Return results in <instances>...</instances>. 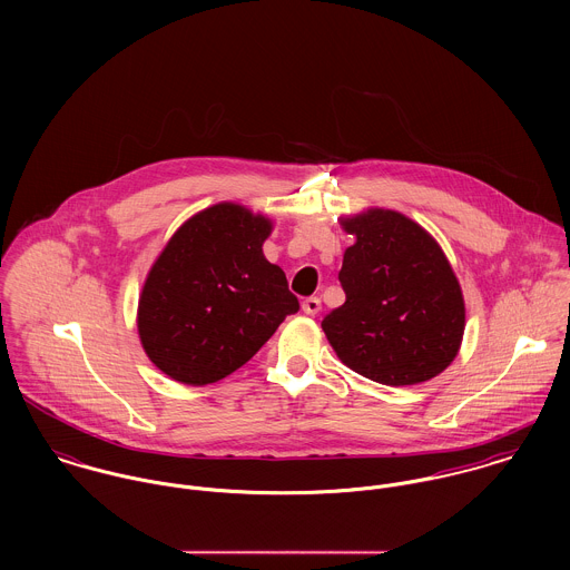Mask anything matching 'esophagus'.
Instances as JSON below:
<instances>
[{
	"mask_svg": "<svg viewBox=\"0 0 570 570\" xmlns=\"http://www.w3.org/2000/svg\"><path fill=\"white\" fill-rule=\"evenodd\" d=\"M321 298H316V296H312V298H305L303 301V312L307 314V316H316L318 312H321Z\"/></svg>",
	"mask_w": 570,
	"mask_h": 570,
	"instance_id": "34e87169",
	"label": "esophagus"
}]
</instances>
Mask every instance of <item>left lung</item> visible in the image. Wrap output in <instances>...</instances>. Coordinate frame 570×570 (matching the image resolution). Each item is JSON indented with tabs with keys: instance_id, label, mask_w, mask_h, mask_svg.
<instances>
[{
	"instance_id": "left-lung-1",
	"label": "left lung",
	"mask_w": 570,
	"mask_h": 570,
	"mask_svg": "<svg viewBox=\"0 0 570 570\" xmlns=\"http://www.w3.org/2000/svg\"><path fill=\"white\" fill-rule=\"evenodd\" d=\"M355 237L337 274L346 294L323 331L355 373L412 386L443 373L465 331L461 285L441 245L406 215L368 208L342 219Z\"/></svg>"
}]
</instances>
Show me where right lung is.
<instances>
[{"instance_id": "1", "label": "right lung", "mask_w": 570, "mask_h": 570, "mask_svg": "<svg viewBox=\"0 0 570 570\" xmlns=\"http://www.w3.org/2000/svg\"><path fill=\"white\" fill-rule=\"evenodd\" d=\"M272 222L215 204L179 226L154 263L138 303L149 360L175 382L224 380L301 309L285 272L263 256Z\"/></svg>"}]
</instances>
